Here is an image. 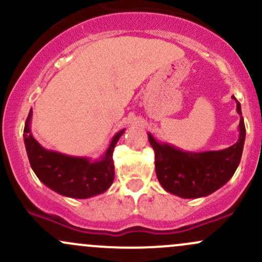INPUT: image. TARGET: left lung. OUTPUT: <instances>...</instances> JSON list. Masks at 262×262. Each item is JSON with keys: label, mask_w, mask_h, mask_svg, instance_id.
<instances>
[{"label": "left lung", "mask_w": 262, "mask_h": 262, "mask_svg": "<svg viewBox=\"0 0 262 262\" xmlns=\"http://www.w3.org/2000/svg\"><path fill=\"white\" fill-rule=\"evenodd\" d=\"M231 98L236 102L240 123L237 142L229 148L188 151L159 142L148 133L155 155V171L164 190L183 199H196L212 194L231 179L240 164L246 136L241 105L234 96Z\"/></svg>", "instance_id": "8db88e82"}]
</instances>
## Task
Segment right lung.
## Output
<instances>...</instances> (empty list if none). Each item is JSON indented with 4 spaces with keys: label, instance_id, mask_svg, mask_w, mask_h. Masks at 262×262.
<instances>
[{
    "label": "right lung",
    "instance_id": "right-lung-1",
    "mask_svg": "<svg viewBox=\"0 0 262 262\" xmlns=\"http://www.w3.org/2000/svg\"><path fill=\"white\" fill-rule=\"evenodd\" d=\"M32 109L25 124L24 140L31 168L46 186L67 198L88 199L107 191L114 180L113 150L123 136L122 129L112 137L107 150L97 159L74 157L46 149L31 132Z\"/></svg>",
    "mask_w": 262,
    "mask_h": 262
}]
</instances>
